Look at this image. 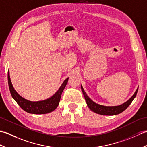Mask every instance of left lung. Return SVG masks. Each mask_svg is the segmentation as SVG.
<instances>
[{"label": "left lung", "instance_id": "8db88e82", "mask_svg": "<svg viewBox=\"0 0 147 147\" xmlns=\"http://www.w3.org/2000/svg\"><path fill=\"white\" fill-rule=\"evenodd\" d=\"M81 88L83 93V95L85 96V100L86 102V104L88 107L92 111L95 112L96 114H101V115H117L123 112L124 111H125L127 108V107L131 104L133 100L136 97V95L138 92V88H137L136 92L134 93L133 95L128 100L124 102V104L117 105V106H105L102 105L96 104L93 100L90 99L88 96L87 95L86 92L84 90L82 85H81Z\"/></svg>", "mask_w": 147, "mask_h": 147}]
</instances>
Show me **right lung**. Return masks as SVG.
I'll return each instance as SVG.
<instances>
[{
	"label": "right lung",
	"instance_id": "1",
	"mask_svg": "<svg viewBox=\"0 0 147 147\" xmlns=\"http://www.w3.org/2000/svg\"><path fill=\"white\" fill-rule=\"evenodd\" d=\"M8 84L9 90H10L11 94L12 97L14 99V100L18 103V104L26 111L30 114H47L49 112L54 111L57 107V106L60 102L62 93L66 86L69 78L65 79L64 82L62 83L60 88H59L56 93L51 97L44 100L32 102L22 97L21 96L18 94L17 92L14 90L13 86L12 85L10 75H9V71L8 72Z\"/></svg>",
	"mask_w": 147,
	"mask_h": 147
}]
</instances>
